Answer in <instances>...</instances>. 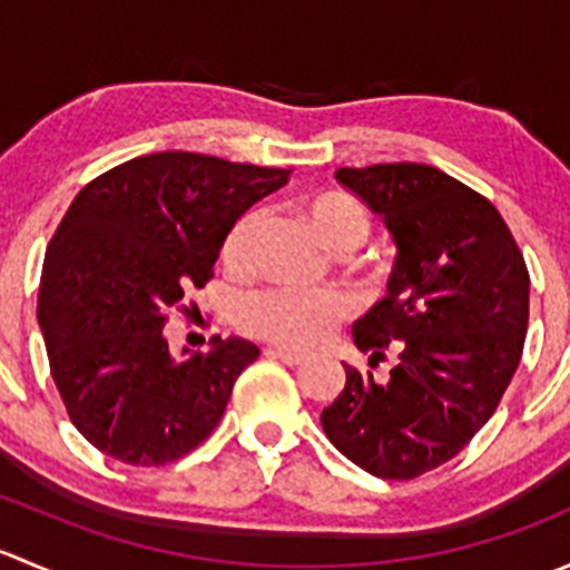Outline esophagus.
Returning a JSON list of instances; mask_svg holds the SVG:
<instances>
[{"label": "esophagus", "instance_id": "obj_1", "mask_svg": "<svg viewBox=\"0 0 570 570\" xmlns=\"http://www.w3.org/2000/svg\"><path fill=\"white\" fill-rule=\"evenodd\" d=\"M269 355H273V358H278V361H284L286 366H301L303 361H306V355L292 353V350H286V347H269Z\"/></svg>", "mask_w": 570, "mask_h": 570}]
</instances>
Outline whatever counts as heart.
<instances>
[{
	"label": "heart",
	"instance_id": "heart-1",
	"mask_svg": "<svg viewBox=\"0 0 570 570\" xmlns=\"http://www.w3.org/2000/svg\"><path fill=\"white\" fill-rule=\"evenodd\" d=\"M297 217L325 250L350 253L370 234V217L342 193H320L297 200ZM262 209H250L226 234L220 258L226 267L243 269L262 232ZM344 317V301L336 292L264 289L239 301L237 322L245 333L292 350H312Z\"/></svg>",
	"mask_w": 570,
	"mask_h": 570
}]
</instances>
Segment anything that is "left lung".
I'll use <instances>...</instances> for the list:
<instances>
[{"label": "left lung", "mask_w": 570, "mask_h": 570, "mask_svg": "<svg viewBox=\"0 0 570 570\" xmlns=\"http://www.w3.org/2000/svg\"><path fill=\"white\" fill-rule=\"evenodd\" d=\"M383 220L396 258L389 295L353 325L386 381L344 364L342 394L322 411L331 444L386 480L452 461L493 416L519 370L530 273L497 206L419 163L338 168Z\"/></svg>", "instance_id": "8db88e82"}]
</instances>
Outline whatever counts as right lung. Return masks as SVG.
<instances>
[{"label":"right lung","mask_w":570,"mask_h":570,"mask_svg":"<svg viewBox=\"0 0 570 570\" xmlns=\"http://www.w3.org/2000/svg\"><path fill=\"white\" fill-rule=\"evenodd\" d=\"M286 176L159 151L94 178L68 206L46 248L38 325L68 416L96 450L165 465L220 422L258 347L217 336L209 353L176 358L165 325L184 292L212 278L234 223Z\"/></svg>","instance_id":"add662e5"}]
</instances>
